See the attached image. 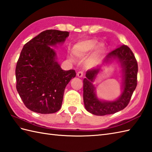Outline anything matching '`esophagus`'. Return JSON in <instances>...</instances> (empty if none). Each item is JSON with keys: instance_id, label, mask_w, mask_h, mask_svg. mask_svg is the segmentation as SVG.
Segmentation results:
<instances>
[{"instance_id": "obj_1", "label": "esophagus", "mask_w": 152, "mask_h": 152, "mask_svg": "<svg viewBox=\"0 0 152 152\" xmlns=\"http://www.w3.org/2000/svg\"><path fill=\"white\" fill-rule=\"evenodd\" d=\"M83 76V72L82 71V70L77 72V76H78L79 77H82Z\"/></svg>"}]
</instances>
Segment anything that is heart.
I'll return each instance as SVG.
<instances>
[{"instance_id": "b5f03b06", "label": "heart", "mask_w": 152, "mask_h": 152, "mask_svg": "<svg viewBox=\"0 0 152 152\" xmlns=\"http://www.w3.org/2000/svg\"><path fill=\"white\" fill-rule=\"evenodd\" d=\"M98 43V41L94 39H89L77 42L73 47V54L78 58H83L96 48L87 60V65H92L96 63L104 51V46L103 45H100L96 47Z\"/></svg>"}]
</instances>
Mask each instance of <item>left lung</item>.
<instances>
[{
	"label": "left lung",
	"mask_w": 152,
	"mask_h": 152,
	"mask_svg": "<svg viewBox=\"0 0 152 152\" xmlns=\"http://www.w3.org/2000/svg\"><path fill=\"white\" fill-rule=\"evenodd\" d=\"M111 58L118 59L121 63L124 75V91L116 101L99 100L95 94V87L93 82L100 69L87 70L86 78H84L83 81V102L86 110L95 115L104 116L114 114L124 109L128 105L137 85L138 64L131 49L126 45L118 47L109 53L105 57V61Z\"/></svg>",
	"instance_id": "obj_1"
}]
</instances>
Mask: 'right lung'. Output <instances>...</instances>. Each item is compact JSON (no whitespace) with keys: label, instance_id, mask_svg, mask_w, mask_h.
Wrapping results in <instances>:
<instances>
[{"label":"right lung","instance_id":"obj_1","mask_svg":"<svg viewBox=\"0 0 152 152\" xmlns=\"http://www.w3.org/2000/svg\"><path fill=\"white\" fill-rule=\"evenodd\" d=\"M69 36V31L47 30L24 45L15 69L16 88L30 110L50 114L61 108L65 87L76 72L61 69L50 46L63 43Z\"/></svg>","mask_w":152,"mask_h":152}]
</instances>
